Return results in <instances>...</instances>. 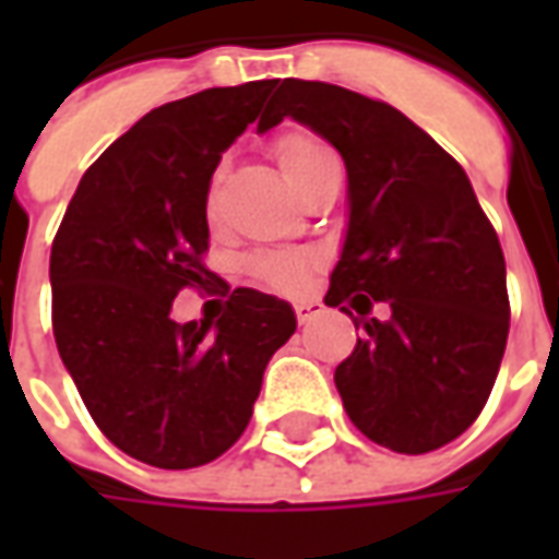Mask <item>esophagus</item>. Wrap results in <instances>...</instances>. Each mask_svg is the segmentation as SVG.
Masks as SVG:
<instances>
[{"instance_id": "esophagus-1", "label": "esophagus", "mask_w": 559, "mask_h": 559, "mask_svg": "<svg viewBox=\"0 0 559 559\" xmlns=\"http://www.w3.org/2000/svg\"><path fill=\"white\" fill-rule=\"evenodd\" d=\"M320 311H323V305L320 302H299L296 305V320L305 326V323H311Z\"/></svg>"}]
</instances>
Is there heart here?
Instances as JSON below:
<instances>
[{"label":"heart","instance_id":"obj_1","mask_svg":"<svg viewBox=\"0 0 559 559\" xmlns=\"http://www.w3.org/2000/svg\"><path fill=\"white\" fill-rule=\"evenodd\" d=\"M329 155V148L320 143L311 134H284V138L275 143V158H278V167L284 173V179H293L296 173H302L308 164H314L317 158ZM221 179H224V167L215 170L212 182H209L206 191V209L209 215L218 206V188ZM251 275L257 281H263L269 287L284 293L302 290V284L308 281V269H311V260L302 254H287V251H260V254L251 257Z\"/></svg>","mask_w":559,"mask_h":559}]
</instances>
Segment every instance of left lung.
<instances>
[{
    "mask_svg": "<svg viewBox=\"0 0 559 559\" xmlns=\"http://www.w3.org/2000/svg\"><path fill=\"white\" fill-rule=\"evenodd\" d=\"M284 116L347 167L326 305L362 314L365 338L335 368L344 411L392 452L452 443L491 395L509 335L503 248L467 173L401 110L344 86L284 80L257 131ZM374 301L388 302L383 321L367 317Z\"/></svg>",
    "mask_w": 559,
    "mask_h": 559,
    "instance_id": "8db88e82",
    "label": "left lung"
}]
</instances>
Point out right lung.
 Here are the masks:
<instances>
[{
	"label": "right lung",
	"mask_w": 559,
	"mask_h": 559,
	"mask_svg": "<svg viewBox=\"0 0 559 559\" xmlns=\"http://www.w3.org/2000/svg\"><path fill=\"white\" fill-rule=\"evenodd\" d=\"M272 90L254 80L155 107L83 173L53 239L59 356L104 437L152 467L224 455L296 332L290 302L251 287L218 320L170 317L182 287L215 281L200 263L209 182Z\"/></svg>",
	"instance_id": "1"
}]
</instances>
